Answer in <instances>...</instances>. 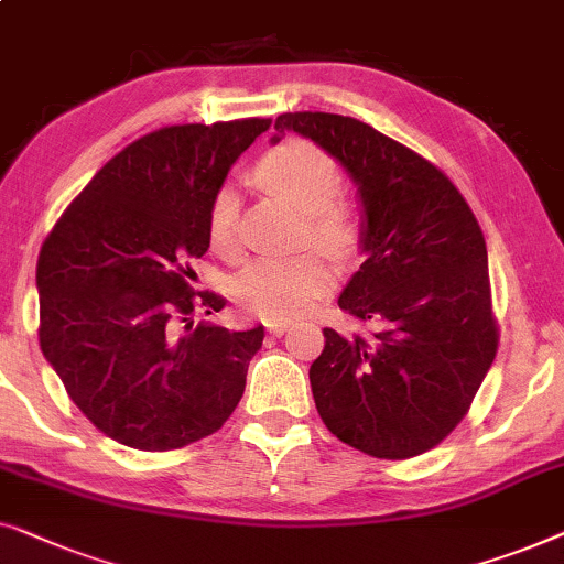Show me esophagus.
<instances>
[{
  "instance_id": "esophagus-1",
  "label": "esophagus",
  "mask_w": 564,
  "mask_h": 564,
  "mask_svg": "<svg viewBox=\"0 0 564 564\" xmlns=\"http://www.w3.org/2000/svg\"><path fill=\"white\" fill-rule=\"evenodd\" d=\"M265 329L271 332L273 337H281L283 332L289 329V322H285V319H273V322H268V324H265Z\"/></svg>"
}]
</instances>
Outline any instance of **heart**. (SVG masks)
Masks as SVG:
<instances>
[{"label":"heart","instance_id":"1","mask_svg":"<svg viewBox=\"0 0 564 564\" xmlns=\"http://www.w3.org/2000/svg\"><path fill=\"white\" fill-rule=\"evenodd\" d=\"M256 176L260 184L281 194L301 214L312 242L332 256H347L355 242L350 212L335 199L343 188V173L327 150L308 140H285L260 158ZM212 250L225 258L240 252V196L232 186H221L209 206ZM335 285V271L319 252L256 258L235 279V296L242 308L263 319H291L306 312Z\"/></svg>","mask_w":564,"mask_h":564}]
</instances>
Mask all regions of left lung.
<instances>
[{
    "label": "left lung",
    "instance_id": "obj_1",
    "mask_svg": "<svg viewBox=\"0 0 564 564\" xmlns=\"http://www.w3.org/2000/svg\"><path fill=\"white\" fill-rule=\"evenodd\" d=\"M285 132L314 140L358 186L365 263L337 304L378 327L324 329L308 370L316 411L365 455H422L463 422L498 350L478 219L437 165L370 124L285 112L273 142Z\"/></svg>",
    "mask_w": 564,
    "mask_h": 564
}]
</instances>
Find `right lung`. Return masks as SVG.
I'll use <instances>...</instances> for the list:
<instances>
[{"label": "right lung", "mask_w": 564, "mask_h": 564, "mask_svg": "<svg viewBox=\"0 0 564 564\" xmlns=\"http://www.w3.org/2000/svg\"><path fill=\"white\" fill-rule=\"evenodd\" d=\"M271 120L173 124L134 140L76 196L37 258L41 350L115 442L178 449L227 422L263 327L194 324L225 299L192 289L209 206Z\"/></svg>", "instance_id": "obj_1"}]
</instances>
